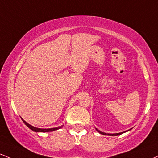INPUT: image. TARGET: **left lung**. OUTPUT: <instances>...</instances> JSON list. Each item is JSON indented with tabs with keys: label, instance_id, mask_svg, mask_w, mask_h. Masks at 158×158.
Instances as JSON below:
<instances>
[{
	"label": "left lung",
	"instance_id": "1",
	"mask_svg": "<svg viewBox=\"0 0 158 158\" xmlns=\"http://www.w3.org/2000/svg\"><path fill=\"white\" fill-rule=\"evenodd\" d=\"M131 129H130V130H131ZM95 130H96L99 133V134H103V135H108V136H118V135H120V134H123V133H125V132L128 131H130V130H127V131H123V132H121V133H117V134H107V133L102 132L101 131H99L98 129H97V128H95Z\"/></svg>",
	"mask_w": 158,
	"mask_h": 158
}]
</instances>
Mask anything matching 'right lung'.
I'll return each mask as SVG.
<instances>
[{"label": "right lung", "mask_w": 158, "mask_h": 158, "mask_svg": "<svg viewBox=\"0 0 158 158\" xmlns=\"http://www.w3.org/2000/svg\"><path fill=\"white\" fill-rule=\"evenodd\" d=\"M22 119L23 122H24V123L27 126L29 127L30 129H31V130L33 131L38 132V133H39V132H42V133H45V132H51V131H54L58 130V129L61 128V127H63V125H62V126H59V127H53V128H45V129H44V128H39V127H36L33 126V125H30V124H28L27 122L24 121V120L22 118Z\"/></svg>", "instance_id": "add662e5"}]
</instances>
